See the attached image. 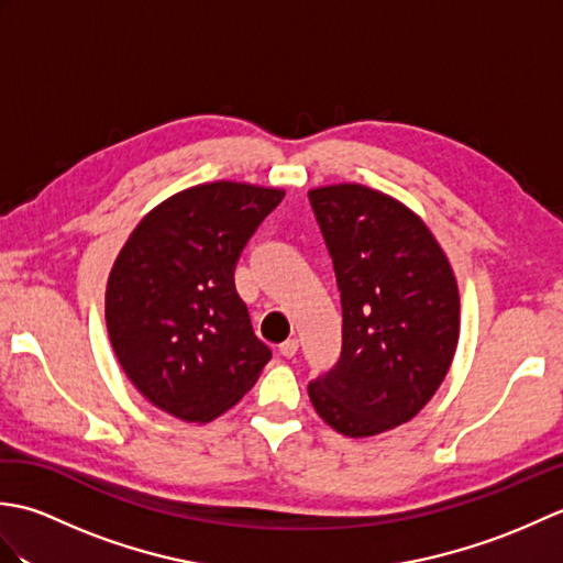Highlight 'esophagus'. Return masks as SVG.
Returning a JSON list of instances; mask_svg holds the SVG:
<instances>
[{
  "mask_svg": "<svg viewBox=\"0 0 563 563\" xmlns=\"http://www.w3.org/2000/svg\"><path fill=\"white\" fill-rule=\"evenodd\" d=\"M297 349H300V341H297V339H288L285 343H280V355H283V357H295Z\"/></svg>",
  "mask_w": 563,
  "mask_h": 563,
  "instance_id": "obj_1",
  "label": "esophagus"
}]
</instances>
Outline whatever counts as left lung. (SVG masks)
Here are the masks:
<instances>
[{
  "mask_svg": "<svg viewBox=\"0 0 563 563\" xmlns=\"http://www.w3.org/2000/svg\"><path fill=\"white\" fill-rule=\"evenodd\" d=\"M309 202L336 271L343 349L309 399L349 438L397 428L445 379L460 339V290L445 251L404 202L361 184L319 186Z\"/></svg>",
  "mask_w": 563,
  "mask_h": 563,
  "instance_id": "1",
  "label": "left lung"
}]
</instances>
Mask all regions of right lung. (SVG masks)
Masks as SVG:
<instances>
[{
    "mask_svg": "<svg viewBox=\"0 0 563 563\" xmlns=\"http://www.w3.org/2000/svg\"><path fill=\"white\" fill-rule=\"evenodd\" d=\"M283 196L254 184H198L159 202L128 236L106 285V327L123 373L157 409L208 423L271 361L234 268Z\"/></svg>",
    "mask_w": 563,
    "mask_h": 563,
    "instance_id": "add662e5",
    "label": "right lung"
}]
</instances>
